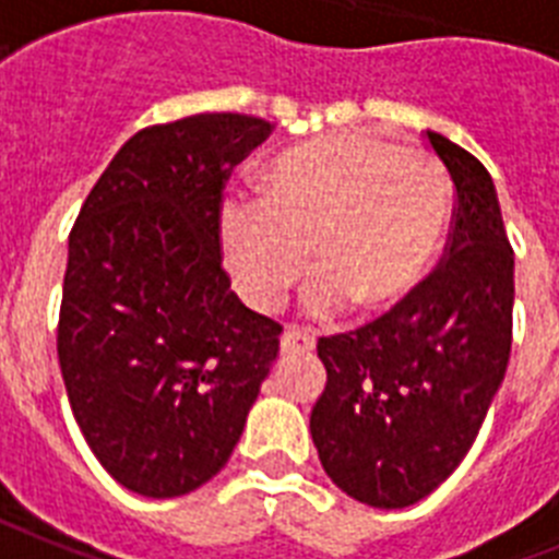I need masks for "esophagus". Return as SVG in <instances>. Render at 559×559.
<instances>
[{"instance_id": "1", "label": "esophagus", "mask_w": 559, "mask_h": 559, "mask_svg": "<svg viewBox=\"0 0 559 559\" xmlns=\"http://www.w3.org/2000/svg\"><path fill=\"white\" fill-rule=\"evenodd\" d=\"M314 348V337H309L307 332H300V329H286L281 334V352H312Z\"/></svg>"}]
</instances>
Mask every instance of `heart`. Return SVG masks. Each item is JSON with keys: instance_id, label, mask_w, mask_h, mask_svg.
<instances>
[{"instance_id": "obj_1", "label": "heart", "mask_w": 559, "mask_h": 559, "mask_svg": "<svg viewBox=\"0 0 559 559\" xmlns=\"http://www.w3.org/2000/svg\"><path fill=\"white\" fill-rule=\"evenodd\" d=\"M261 202H227L219 213L222 259L255 312L284 307L320 275L314 314L352 304L388 314L419 293L448 222L441 168L414 148L337 132L281 152L261 174Z\"/></svg>"}]
</instances>
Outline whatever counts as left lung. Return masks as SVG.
I'll return each mask as SVG.
<instances>
[{
  "label": "left lung",
  "instance_id": "obj_1",
  "mask_svg": "<svg viewBox=\"0 0 559 559\" xmlns=\"http://www.w3.org/2000/svg\"><path fill=\"white\" fill-rule=\"evenodd\" d=\"M430 148L455 186L444 261L394 312L318 340L326 391L312 441L348 498L405 509L444 484L473 448L512 348L514 252L492 177L439 132Z\"/></svg>",
  "mask_w": 559,
  "mask_h": 559
}]
</instances>
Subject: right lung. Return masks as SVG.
Instances as JSON below:
<instances>
[{
	"label": "right lung",
	"instance_id": "1",
	"mask_svg": "<svg viewBox=\"0 0 559 559\" xmlns=\"http://www.w3.org/2000/svg\"><path fill=\"white\" fill-rule=\"evenodd\" d=\"M273 126L216 111L120 145L70 233L58 362L86 444L118 484L179 498L239 444L281 326L222 270L225 179Z\"/></svg>",
	"mask_w": 559,
	"mask_h": 559
}]
</instances>
